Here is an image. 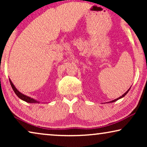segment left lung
Masks as SVG:
<instances>
[{
  "mask_svg": "<svg viewBox=\"0 0 147 147\" xmlns=\"http://www.w3.org/2000/svg\"><path fill=\"white\" fill-rule=\"evenodd\" d=\"M130 89H129V90H127V91H126V92H125V93H124V94H123V95H122V96H120V97H119V98H116V100H112V101L111 102H115V101H116V100H118V99H120V98H122V97H124V96H125V95H126V94L128 93V91H129V90H130Z\"/></svg>",
  "mask_w": 147,
  "mask_h": 147,
  "instance_id": "obj_1",
  "label": "left lung"
}]
</instances>
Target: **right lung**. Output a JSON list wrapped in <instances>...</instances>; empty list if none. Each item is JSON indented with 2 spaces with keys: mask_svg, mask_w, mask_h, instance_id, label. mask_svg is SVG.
Masks as SVG:
<instances>
[{
  "mask_svg": "<svg viewBox=\"0 0 147 147\" xmlns=\"http://www.w3.org/2000/svg\"><path fill=\"white\" fill-rule=\"evenodd\" d=\"M9 81H10V83H11V87H12V88H13V91L15 92V93L16 94V95H17L18 97L20 98V99H21L22 100H24V101H25V102H29V103H39V102H37V100H34V99H33V98L29 97V96H27L24 95V94H23L22 93H21V92H20L18 91L17 89L15 87V86L13 85V84L12 83L11 80H10V79H9Z\"/></svg>",
  "mask_w": 147,
  "mask_h": 147,
  "instance_id": "add662e5",
  "label": "right lung"
}]
</instances>
